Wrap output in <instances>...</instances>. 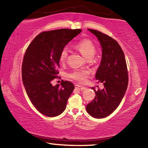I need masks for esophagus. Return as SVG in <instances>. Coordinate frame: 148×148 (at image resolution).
I'll list each match as a JSON object with an SVG mask.
<instances>
[{
	"label": "esophagus",
	"mask_w": 148,
	"mask_h": 148,
	"mask_svg": "<svg viewBox=\"0 0 148 148\" xmlns=\"http://www.w3.org/2000/svg\"><path fill=\"white\" fill-rule=\"evenodd\" d=\"M75 88L79 90V91H84V90L86 89V87H82L81 86H79V85H75Z\"/></svg>",
	"instance_id": "obj_1"
}]
</instances>
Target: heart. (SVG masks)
<instances>
[{"mask_svg":"<svg viewBox=\"0 0 148 148\" xmlns=\"http://www.w3.org/2000/svg\"><path fill=\"white\" fill-rule=\"evenodd\" d=\"M76 49L82 54L85 58L87 60L91 59L96 53V47L92 42L87 39H84L82 40L77 42L75 45ZM68 57V50L66 48L62 49L59 55V61L61 63H64L66 61ZM89 72L86 70L78 69L72 72L69 74L71 78L74 79L79 83H84L86 82L87 77L89 76Z\"/></svg>","mask_w":148,"mask_h":148,"instance_id":"1","label":"heart"}]
</instances>
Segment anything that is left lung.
<instances>
[{"label": "left lung", "instance_id": "obj_1", "mask_svg": "<svg viewBox=\"0 0 148 148\" xmlns=\"http://www.w3.org/2000/svg\"><path fill=\"white\" fill-rule=\"evenodd\" d=\"M95 34L102 47V59L95 78L104 89L96 91L95 97L86 106L88 114L101 119L111 114L123 98L128 86V72L123 51L117 42L102 32L88 29Z\"/></svg>", "mask_w": 148, "mask_h": 148}]
</instances>
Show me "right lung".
<instances>
[{
	"label": "right lung",
	"instance_id": "1",
	"mask_svg": "<svg viewBox=\"0 0 148 148\" xmlns=\"http://www.w3.org/2000/svg\"><path fill=\"white\" fill-rule=\"evenodd\" d=\"M81 29H62L41 32L32 41L25 53L22 79L30 101L44 116L56 117L64 112L74 89L71 82L53 86L59 67V55Z\"/></svg>",
	"mask_w": 148,
	"mask_h": 148
}]
</instances>
